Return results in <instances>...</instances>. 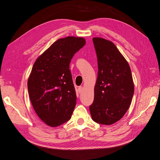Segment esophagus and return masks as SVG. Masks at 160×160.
<instances>
[{
    "label": "esophagus",
    "mask_w": 160,
    "mask_h": 160,
    "mask_svg": "<svg viewBox=\"0 0 160 160\" xmlns=\"http://www.w3.org/2000/svg\"><path fill=\"white\" fill-rule=\"evenodd\" d=\"M78 91H79V93H81V92H82V91H83V87H82V86H80V87H79V88H78Z\"/></svg>",
    "instance_id": "obj_1"
}]
</instances>
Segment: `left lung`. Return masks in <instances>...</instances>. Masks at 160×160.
Returning <instances> with one entry per match:
<instances>
[{
    "mask_svg": "<svg viewBox=\"0 0 160 160\" xmlns=\"http://www.w3.org/2000/svg\"><path fill=\"white\" fill-rule=\"evenodd\" d=\"M98 62L94 101L89 106L92 119L111 125L122 119L129 108L134 93L132 71L126 59L113 43L93 38Z\"/></svg>",
    "mask_w": 160,
    "mask_h": 160,
    "instance_id": "8db88e82",
    "label": "left lung"
}]
</instances>
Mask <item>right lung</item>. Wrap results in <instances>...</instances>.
Returning a JSON list of instances; mask_svg holds the SVG:
<instances>
[{"label":"right lung","mask_w":160,"mask_h":160,"mask_svg":"<svg viewBox=\"0 0 160 160\" xmlns=\"http://www.w3.org/2000/svg\"><path fill=\"white\" fill-rule=\"evenodd\" d=\"M85 45L82 37L59 38L32 66L27 82L28 95L36 113L49 126L58 127L71 118L77 96L69 63Z\"/></svg>","instance_id":"right-lung-1"}]
</instances>
